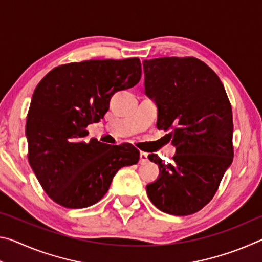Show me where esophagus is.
<instances>
[{
  "label": "esophagus",
  "instance_id": "obj_1",
  "mask_svg": "<svg viewBox=\"0 0 262 262\" xmlns=\"http://www.w3.org/2000/svg\"><path fill=\"white\" fill-rule=\"evenodd\" d=\"M147 162H148V154L144 152V151H141L140 152V163L145 164Z\"/></svg>",
  "mask_w": 262,
  "mask_h": 262
}]
</instances>
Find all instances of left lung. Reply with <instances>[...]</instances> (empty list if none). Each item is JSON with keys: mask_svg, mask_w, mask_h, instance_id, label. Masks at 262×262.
<instances>
[{"mask_svg": "<svg viewBox=\"0 0 262 262\" xmlns=\"http://www.w3.org/2000/svg\"><path fill=\"white\" fill-rule=\"evenodd\" d=\"M145 94L156 101L157 128L170 130L173 163L148 158L159 178L147 186L155 206L186 216L210 202L233 159L232 108L220 77L193 56L144 60Z\"/></svg>", "mask_w": 262, "mask_h": 262, "instance_id": "1", "label": "left lung"}]
</instances>
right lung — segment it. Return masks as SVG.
Returning <instances> with one entry per match:
<instances>
[{"instance_id": "add662e5", "label": "right lung", "mask_w": 262, "mask_h": 262, "mask_svg": "<svg viewBox=\"0 0 262 262\" xmlns=\"http://www.w3.org/2000/svg\"><path fill=\"white\" fill-rule=\"evenodd\" d=\"M137 57L57 66L35 88L26 119L28 159L53 201L69 209L90 207L107 193L115 173L136 164L132 144L84 142L88 125L108 111L115 92L141 79Z\"/></svg>"}]
</instances>
